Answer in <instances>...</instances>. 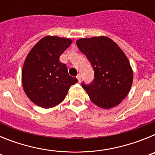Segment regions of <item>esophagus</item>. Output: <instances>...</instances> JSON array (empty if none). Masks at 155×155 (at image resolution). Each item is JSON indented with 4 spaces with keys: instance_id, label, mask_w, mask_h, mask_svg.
Instances as JSON below:
<instances>
[{
    "instance_id": "34e87169",
    "label": "esophagus",
    "mask_w": 155,
    "mask_h": 155,
    "mask_svg": "<svg viewBox=\"0 0 155 155\" xmlns=\"http://www.w3.org/2000/svg\"><path fill=\"white\" fill-rule=\"evenodd\" d=\"M77 78H78L79 82H81V75L80 74H78L77 75Z\"/></svg>"
}]
</instances>
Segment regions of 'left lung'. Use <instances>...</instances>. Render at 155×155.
Listing matches in <instances>:
<instances>
[{"instance_id":"obj_1","label":"left lung","mask_w":155,"mask_h":155,"mask_svg":"<svg viewBox=\"0 0 155 155\" xmlns=\"http://www.w3.org/2000/svg\"><path fill=\"white\" fill-rule=\"evenodd\" d=\"M76 44L94 70L90 84L82 82L91 102L103 109L119 105L128 94L133 83V71L125 53L108 37L80 39Z\"/></svg>"}]
</instances>
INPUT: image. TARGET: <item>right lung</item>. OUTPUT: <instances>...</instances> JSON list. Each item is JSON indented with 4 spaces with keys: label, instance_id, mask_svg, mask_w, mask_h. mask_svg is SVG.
<instances>
[{
    "label": "right lung",
    "instance_id": "right-lung-1",
    "mask_svg": "<svg viewBox=\"0 0 155 155\" xmlns=\"http://www.w3.org/2000/svg\"><path fill=\"white\" fill-rule=\"evenodd\" d=\"M70 39L46 36L37 42L27 56L21 81L27 96L35 105L51 108L65 98L70 87L78 82L70 76L60 57L70 46Z\"/></svg>",
    "mask_w": 155,
    "mask_h": 155
}]
</instances>
